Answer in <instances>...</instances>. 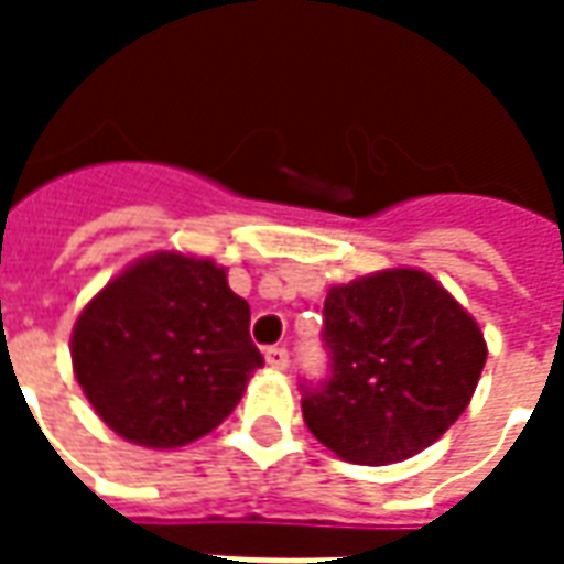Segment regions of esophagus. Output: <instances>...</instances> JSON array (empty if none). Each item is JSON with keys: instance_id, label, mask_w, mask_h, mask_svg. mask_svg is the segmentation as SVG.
Listing matches in <instances>:
<instances>
[{"instance_id": "obj_1", "label": "esophagus", "mask_w": 564, "mask_h": 564, "mask_svg": "<svg viewBox=\"0 0 564 564\" xmlns=\"http://www.w3.org/2000/svg\"><path fill=\"white\" fill-rule=\"evenodd\" d=\"M265 362H269L271 368L283 371V368L290 366V354H286V347H269V350H265Z\"/></svg>"}]
</instances>
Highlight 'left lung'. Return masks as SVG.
Instances as JSON below:
<instances>
[{
  "instance_id": "1",
  "label": "left lung",
  "mask_w": 564,
  "mask_h": 564,
  "mask_svg": "<svg viewBox=\"0 0 564 564\" xmlns=\"http://www.w3.org/2000/svg\"><path fill=\"white\" fill-rule=\"evenodd\" d=\"M323 317L332 375L302 387V416L341 459H411L471 402L484 332L432 274L387 269L332 286Z\"/></svg>"
}]
</instances>
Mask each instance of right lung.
Instances as JSON below:
<instances>
[{"label":"right lung","instance_id":"right-lung-1","mask_svg":"<svg viewBox=\"0 0 564 564\" xmlns=\"http://www.w3.org/2000/svg\"><path fill=\"white\" fill-rule=\"evenodd\" d=\"M72 366L108 429L172 449L232 414L262 354L226 269L162 250L132 262L80 311Z\"/></svg>","mask_w":564,"mask_h":564}]
</instances>
